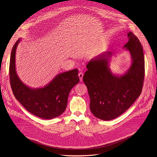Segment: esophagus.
I'll list each match as a JSON object with an SVG mask.
<instances>
[{"label": "esophagus", "mask_w": 157, "mask_h": 157, "mask_svg": "<svg viewBox=\"0 0 157 157\" xmlns=\"http://www.w3.org/2000/svg\"><path fill=\"white\" fill-rule=\"evenodd\" d=\"M83 74L82 72H80L78 74V77L80 78V81L82 82V79H83Z\"/></svg>", "instance_id": "34e87169"}]
</instances>
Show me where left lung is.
Wrapping results in <instances>:
<instances>
[{
	"label": "left lung",
	"mask_w": 157,
	"mask_h": 157,
	"mask_svg": "<svg viewBox=\"0 0 157 157\" xmlns=\"http://www.w3.org/2000/svg\"><path fill=\"white\" fill-rule=\"evenodd\" d=\"M124 45L130 54L131 64L122 74L112 72V52L106 51L91 59L83 80L90 98V109L101 120L114 119L128 110L140 96L144 77V57L142 45L132 32L127 34Z\"/></svg>",
	"instance_id": "8db88e82"
}]
</instances>
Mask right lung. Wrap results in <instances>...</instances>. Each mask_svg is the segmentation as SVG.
<instances>
[{"instance_id":"add662e5","label":"right lung","mask_w":157,"mask_h":157,"mask_svg":"<svg viewBox=\"0 0 157 157\" xmlns=\"http://www.w3.org/2000/svg\"><path fill=\"white\" fill-rule=\"evenodd\" d=\"M21 41L18 39L13 46L10 62V84L16 98L38 117L50 120L60 116L66 109L71 90L79 82L78 69L58 74L42 88H31L23 83L16 71V52Z\"/></svg>"}]
</instances>
